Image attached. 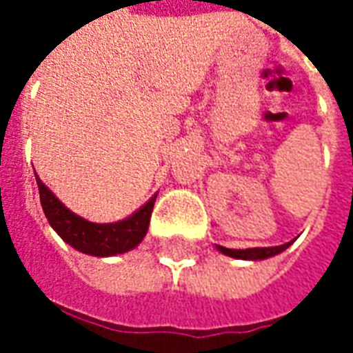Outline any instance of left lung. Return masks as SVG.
<instances>
[{"mask_svg": "<svg viewBox=\"0 0 353 353\" xmlns=\"http://www.w3.org/2000/svg\"><path fill=\"white\" fill-rule=\"evenodd\" d=\"M293 243V241H292ZM292 243H285V245H280V247H268V248H247V250H235V248H225L219 247V250L227 254V256H233V259H245V260H262L268 259V256H274V254H280L281 250L290 247Z\"/></svg>", "mask_w": 353, "mask_h": 353, "instance_id": "left-lung-1", "label": "left lung"}]
</instances>
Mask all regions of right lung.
<instances>
[{
  "label": "right lung",
  "instance_id": "right-lung-1",
  "mask_svg": "<svg viewBox=\"0 0 353 353\" xmlns=\"http://www.w3.org/2000/svg\"><path fill=\"white\" fill-rule=\"evenodd\" d=\"M40 192V204L52 229L60 235L68 245L93 256H114L138 247L145 237L153 212L155 198L141 205L136 214L118 223H91L79 215L72 214L60 200L50 192L48 188L37 179Z\"/></svg>",
  "mask_w": 353,
  "mask_h": 353
}]
</instances>
